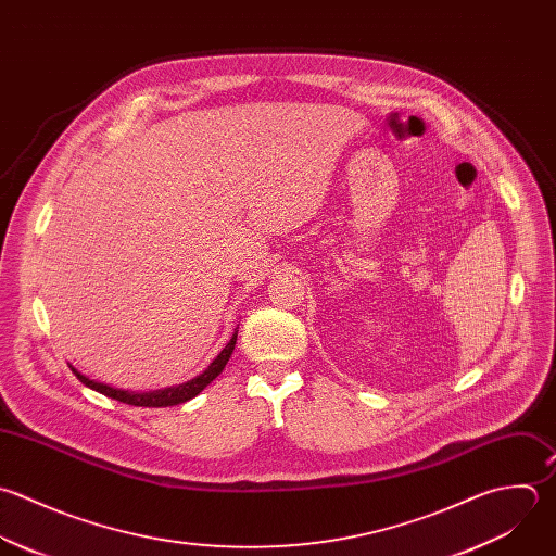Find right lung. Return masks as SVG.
Listing matches in <instances>:
<instances>
[{
	"instance_id": "1",
	"label": "right lung",
	"mask_w": 556,
	"mask_h": 556,
	"mask_svg": "<svg viewBox=\"0 0 556 556\" xmlns=\"http://www.w3.org/2000/svg\"><path fill=\"white\" fill-rule=\"evenodd\" d=\"M236 338H238V327L231 336V340L225 344V349L212 359V364L201 372L197 375L194 379L181 383V386H173V388H162V390H151V392H129V390H118V388H110L105 383H99L94 379H88L84 377L81 372H77L73 366V375L90 390L108 396V399H114L118 403H125V405H131V407H173V405H181L190 399H194L197 394H201L220 372L223 368L227 366L231 353H233V346H236Z\"/></svg>"
}]
</instances>
